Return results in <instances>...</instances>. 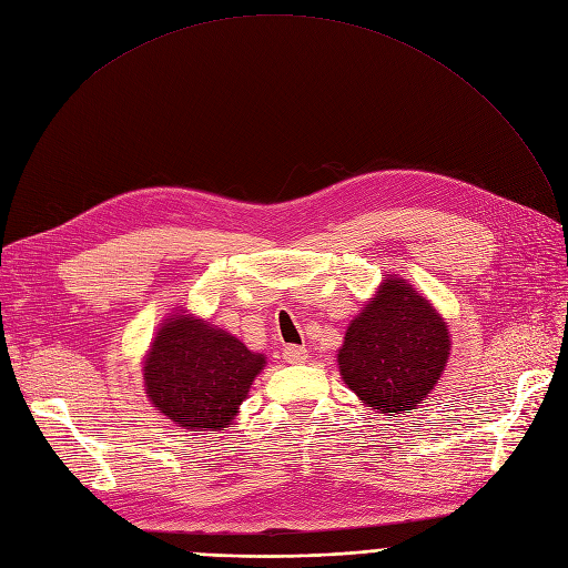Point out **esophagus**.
<instances>
[{
	"instance_id": "esophagus-1",
	"label": "esophagus",
	"mask_w": 568,
	"mask_h": 568,
	"mask_svg": "<svg viewBox=\"0 0 568 568\" xmlns=\"http://www.w3.org/2000/svg\"><path fill=\"white\" fill-rule=\"evenodd\" d=\"M307 348L305 346H295V344H288L284 346V361L291 363V365H303L307 361Z\"/></svg>"
}]
</instances>
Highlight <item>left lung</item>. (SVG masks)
I'll list each match as a JSON object with an SVG mask.
<instances>
[{
  "instance_id": "obj_1",
  "label": "left lung",
  "mask_w": 568,
  "mask_h": 568,
  "mask_svg": "<svg viewBox=\"0 0 568 568\" xmlns=\"http://www.w3.org/2000/svg\"><path fill=\"white\" fill-rule=\"evenodd\" d=\"M450 356L446 318L404 277L386 275L348 323L337 351L342 382L376 414H412Z\"/></svg>"
}]
</instances>
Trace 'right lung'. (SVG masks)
<instances>
[{"label":"right lung","instance_id":"add662e5","mask_svg":"<svg viewBox=\"0 0 568 568\" xmlns=\"http://www.w3.org/2000/svg\"><path fill=\"white\" fill-rule=\"evenodd\" d=\"M265 356L186 310L161 323L143 358L152 407L178 427L212 435L233 425Z\"/></svg>","mask_w":568,"mask_h":568}]
</instances>
